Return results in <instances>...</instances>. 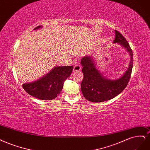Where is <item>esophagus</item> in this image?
Instances as JSON below:
<instances>
[{
	"instance_id": "obj_1",
	"label": "esophagus",
	"mask_w": 150,
	"mask_h": 150,
	"mask_svg": "<svg viewBox=\"0 0 150 150\" xmlns=\"http://www.w3.org/2000/svg\"><path fill=\"white\" fill-rule=\"evenodd\" d=\"M81 69V67L80 65L79 64H77V65H75L74 66V68H73V71L74 72H76V71H79Z\"/></svg>"
}]
</instances>
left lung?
<instances>
[{
  "label": "left lung",
  "mask_w": 150,
  "mask_h": 150,
  "mask_svg": "<svg viewBox=\"0 0 150 150\" xmlns=\"http://www.w3.org/2000/svg\"><path fill=\"white\" fill-rule=\"evenodd\" d=\"M115 38L113 43H118L129 53L130 61L128 69L121 77L117 79L105 78L96 68V64L92 56H86L81 59L82 71L84 78L81 84L82 94L86 99L92 102H101L110 100L125 89L131 77L133 68V52L125 37L115 30Z\"/></svg>",
  "instance_id": "obj_1"
}]
</instances>
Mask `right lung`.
<instances>
[{"mask_svg": "<svg viewBox=\"0 0 150 150\" xmlns=\"http://www.w3.org/2000/svg\"><path fill=\"white\" fill-rule=\"evenodd\" d=\"M42 26L35 28L36 30ZM73 66H56L48 74L39 79L22 84L23 89L28 94L40 100H53L60 94L64 81L70 76Z\"/></svg>", "mask_w": 150, "mask_h": 150, "instance_id": "obj_1", "label": "right lung"}]
</instances>
